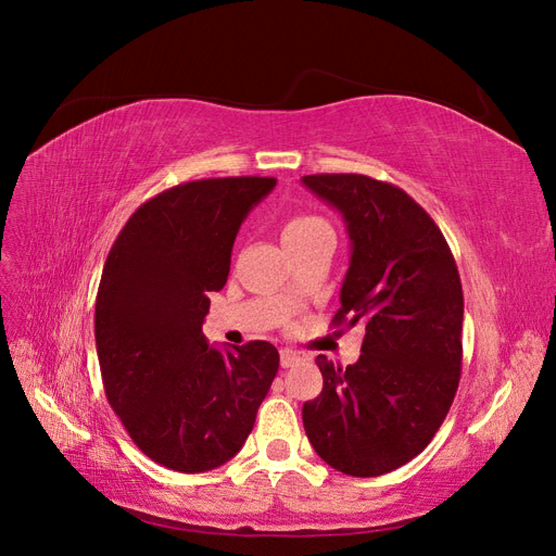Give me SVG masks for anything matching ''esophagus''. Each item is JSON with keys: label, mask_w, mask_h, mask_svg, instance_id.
<instances>
[{"label": "esophagus", "mask_w": 556, "mask_h": 556, "mask_svg": "<svg viewBox=\"0 0 556 556\" xmlns=\"http://www.w3.org/2000/svg\"><path fill=\"white\" fill-rule=\"evenodd\" d=\"M301 359V352H296V350H290V348H282L280 350V366L282 368H290V366H294V364H299Z\"/></svg>", "instance_id": "obj_1"}]
</instances>
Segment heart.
<instances>
[{
	"mask_svg": "<svg viewBox=\"0 0 556 556\" xmlns=\"http://www.w3.org/2000/svg\"><path fill=\"white\" fill-rule=\"evenodd\" d=\"M329 227L327 220H323L319 215L313 213H296L292 215L288 223L282 225V243H292V241H301L311 237V233Z\"/></svg>",
	"mask_w": 556,
	"mask_h": 556,
	"instance_id": "1",
	"label": "heart"
}]
</instances>
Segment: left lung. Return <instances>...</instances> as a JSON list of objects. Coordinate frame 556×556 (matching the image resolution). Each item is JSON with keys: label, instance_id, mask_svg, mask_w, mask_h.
<instances>
[{"label": "left lung", "instance_id": "1", "mask_svg": "<svg viewBox=\"0 0 556 556\" xmlns=\"http://www.w3.org/2000/svg\"><path fill=\"white\" fill-rule=\"evenodd\" d=\"M301 182L341 213L350 266L336 327H362L345 368L317 355L325 384L304 403L311 445L331 468L376 478L422 452L457 394L464 292L429 213L392 182L315 174Z\"/></svg>", "mask_w": 556, "mask_h": 556}]
</instances>
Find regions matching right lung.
Here are the masks:
<instances>
[{
	"instance_id": "1",
	"label": "right lung",
	"mask_w": 556,
	"mask_h": 556,
	"mask_svg": "<svg viewBox=\"0 0 556 556\" xmlns=\"http://www.w3.org/2000/svg\"><path fill=\"white\" fill-rule=\"evenodd\" d=\"M274 188L260 176L176 185L137 208L104 264L94 341L109 403L146 457L180 473L243 447L278 374L271 343L220 350L201 331L241 223Z\"/></svg>"
}]
</instances>
